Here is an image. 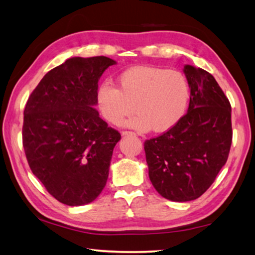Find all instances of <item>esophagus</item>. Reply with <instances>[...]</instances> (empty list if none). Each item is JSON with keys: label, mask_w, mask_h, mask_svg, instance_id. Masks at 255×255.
Listing matches in <instances>:
<instances>
[{"label": "esophagus", "mask_w": 255, "mask_h": 255, "mask_svg": "<svg viewBox=\"0 0 255 255\" xmlns=\"http://www.w3.org/2000/svg\"><path fill=\"white\" fill-rule=\"evenodd\" d=\"M122 135L123 136H128V135H135V133H133L132 131H129V130H123Z\"/></svg>", "instance_id": "obj_1"}]
</instances>
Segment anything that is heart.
Segmentation results:
<instances>
[{
	"mask_svg": "<svg viewBox=\"0 0 255 255\" xmlns=\"http://www.w3.org/2000/svg\"><path fill=\"white\" fill-rule=\"evenodd\" d=\"M117 86L103 81L97 89V105L108 123L118 125L137 114L127 125L138 130H169L182 118L190 99L183 73L157 66H135L118 76Z\"/></svg>",
	"mask_w": 255,
	"mask_h": 255,
	"instance_id": "b5f03b06",
	"label": "heart"
}]
</instances>
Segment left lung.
<instances>
[{
	"instance_id": "left-lung-1",
	"label": "left lung",
	"mask_w": 255,
	"mask_h": 255,
	"mask_svg": "<svg viewBox=\"0 0 255 255\" xmlns=\"http://www.w3.org/2000/svg\"><path fill=\"white\" fill-rule=\"evenodd\" d=\"M190 84L188 112L169 130L145 140L149 180L172 201L199 198L227 162L233 130L232 108L214 76L184 66Z\"/></svg>"
}]
</instances>
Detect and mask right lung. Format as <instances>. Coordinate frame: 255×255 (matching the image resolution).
<instances>
[{
	"label": "right lung",
	"mask_w": 255,
	"mask_h": 255,
	"mask_svg": "<svg viewBox=\"0 0 255 255\" xmlns=\"http://www.w3.org/2000/svg\"><path fill=\"white\" fill-rule=\"evenodd\" d=\"M105 56L73 57L42 77L23 111L22 144L32 173L56 200L92 202L107 183L120 132L94 109Z\"/></svg>",
	"instance_id": "obj_1"
}]
</instances>
